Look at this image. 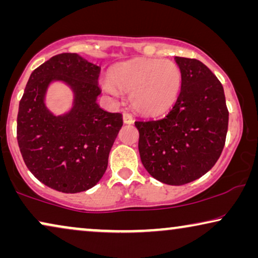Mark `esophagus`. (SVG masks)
Wrapping results in <instances>:
<instances>
[{
	"mask_svg": "<svg viewBox=\"0 0 258 258\" xmlns=\"http://www.w3.org/2000/svg\"><path fill=\"white\" fill-rule=\"evenodd\" d=\"M123 122L125 123V124H132L134 122V118H133V115L129 114V112H123Z\"/></svg>",
	"mask_w": 258,
	"mask_h": 258,
	"instance_id": "34e87169",
	"label": "esophagus"
}]
</instances>
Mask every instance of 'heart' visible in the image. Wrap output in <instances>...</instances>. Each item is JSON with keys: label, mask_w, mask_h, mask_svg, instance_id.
Here are the masks:
<instances>
[{"label": "heart", "mask_w": 258, "mask_h": 258, "mask_svg": "<svg viewBox=\"0 0 258 258\" xmlns=\"http://www.w3.org/2000/svg\"><path fill=\"white\" fill-rule=\"evenodd\" d=\"M104 90L117 96L118 90L130 93V103L140 114H163L177 101L182 88V72L175 62L158 58H135L112 67Z\"/></svg>", "instance_id": "b5f03b06"}]
</instances>
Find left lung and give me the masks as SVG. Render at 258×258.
Here are the masks:
<instances>
[{"label": "left lung", "mask_w": 258, "mask_h": 258, "mask_svg": "<svg viewBox=\"0 0 258 258\" xmlns=\"http://www.w3.org/2000/svg\"><path fill=\"white\" fill-rule=\"evenodd\" d=\"M182 88L177 101L160 119L136 121L139 151L147 171L157 181L182 185L214 167L224 148L229 111L223 87L206 64L178 57Z\"/></svg>", "instance_id": "obj_1"}]
</instances>
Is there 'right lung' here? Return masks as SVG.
I'll return each mask as SVG.
<instances>
[{
  "instance_id": "1",
  "label": "right lung",
  "mask_w": 258,
  "mask_h": 258,
  "mask_svg": "<svg viewBox=\"0 0 258 258\" xmlns=\"http://www.w3.org/2000/svg\"><path fill=\"white\" fill-rule=\"evenodd\" d=\"M101 68L82 56L63 52L31 73L20 101L17 142L23 161L38 181L75 194L97 184L119 129L122 114L97 104ZM62 80L74 93L73 108L56 116L44 103L48 84Z\"/></svg>"
}]
</instances>
